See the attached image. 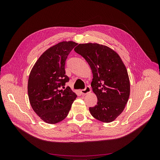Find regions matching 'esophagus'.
<instances>
[{"label":"esophagus","mask_w":160,"mask_h":160,"mask_svg":"<svg viewBox=\"0 0 160 160\" xmlns=\"http://www.w3.org/2000/svg\"><path fill=\"white\" fill-rule=\"evenodd\" d=\"M90 92H91V88L89 86H87L84 89H82L81 91V93H82V95H86V94L90 93Z\"/></svg>","instance_id":"1"}]
</instances>
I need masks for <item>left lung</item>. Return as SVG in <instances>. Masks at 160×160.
<instances>
[{
    "mask_svg": "<svg viewBox=\"0 0 160 160\" xmlns=\"http://www.w3.org/2000/svg\"><path fill=\"white\" fill-rule=\"evenodd\" d=\"M74 50L88 62L93 73L91 85L98 103L89 108L91 114L100 122H113L122 113L129 97L126 67L118 53L107 46L85 43Z\"/></svg>",
    "mask_w": 160,
    "mask_h": 160,
    "instance_id": "left-lung-1",
    "label": "left lung"
}]
</instances>
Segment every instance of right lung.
Wrapping results in <instances>:
<instances>
[{
    "instance_id": "add662e5",
    "label": "right lung",
    "mask_w": 160,
    "mask_h": 160,
    "mask_svg": "<svg viewBox=\"0 0 160 160\" xmlns=\"http://www.w3.org/2000/svg\"><path fill=\"white\" fill-rule=\"evenodd\" d=\"M77 45L62 41L45 51L34 65L28 81V95L34 111L45 122L55 124L68 115L77 95L69 87L65 75L67 56Z\"/></svg>"
}]
</instances>
